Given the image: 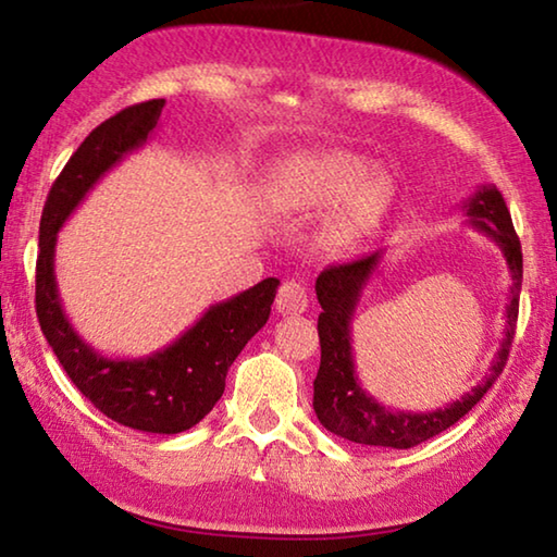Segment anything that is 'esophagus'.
I'll return each mask as SVG.
<instances>
[{"label": "esophagus", "mask_w": 557, "mask_h": 557, "mask_svg": "<svg viewBox=\"0 0 557 557\" xmlns=\"http://www.w3.org/2000/svg\"><path fill=\"white\" fill-rule=\"evenodd\" d=\"M307 305H309L307 289L301 282H297V280L282 282L277 289V299H275V307L282 314H301L307 309Z\"/></svg>", "instance_id": "34e87169"}]
</instances>
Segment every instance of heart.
Instances as JSON below:
<instances>
[{"label": "heart", "instance_id": "heart-1", "mask_svg": "<svg viewBox=\"0 0 557 557\" xmlns=\"http://www.w3.org/2000/svg\"><path fill=\"white\" fill-rule=\"evenodd\" d=\"M277 196L289 209H336L324 228L329 250H346L369 233L388 209L393 184L383 172H371L363 157L344 149L301 152L277 174Z\"/></svg>", "mask_w": 557, "mask_h": 557}]
</instances>
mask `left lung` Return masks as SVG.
Returning a JSON list of instances; mask_svg holds the SVG:
<instances>
[{
	"label": "left lung",
	"mask_w": 557,
	"mask_h": 557,
	"mask_svg": "<svg viewBox=\"0 0 557 557\" xmlns=\"http://www.w3.org/2000/svg\"><path fill=\"white\" fill-rule=\"evenodd\" d=\"M461 209H465L469 223L476 231L486 233L488 238L498 243L513 280L506 305V336L492 361V373L476 388H471V393L449 403L447 408L430 412L385 408L358 383L351 348V319L358 297H361L366 282L371 280L375 268H379L383 250H375L371 256H363L354 262H344V265H332L317 277V299L322 305V314H319L317 322L322 363H319L314 379V412L319 422L334 435L356 442V445L410 449L465 418L502 375L518 322V295H521L523 280L521 240L513 231L511 213L506 209L504 196L494 184L479 186V191Z\"/></svg>",
	"instance_id": "8db88e82"
}]
</instances>
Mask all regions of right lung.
<instances>
[{"label":"right lung","mask_w":557,"mask_h":557,"mask_svg":"<svg viewBox=\"0 0 557 557\" xmlns=\"http://www.w3.org/2000/svg\"><path fill=\"white\" fill-rule=\"evenodd\" d=\"M164 100H147L102 122L55 178L44 206L36 260V317L63 371L96 408L120 425L176 435L194 428L225 391V373L243 346L265 326L280 280L268 277L219 305L162 351L145 358H108L81 338L65 317L55 285V240L100 176L143 147Z\"/></svg>","instance_id":"1"}]
</instances>
